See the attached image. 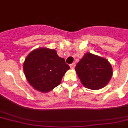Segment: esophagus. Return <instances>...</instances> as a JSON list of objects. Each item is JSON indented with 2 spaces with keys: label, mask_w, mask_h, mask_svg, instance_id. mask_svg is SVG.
I'll list each match as a JSON object with an SVG mask.
<instances>
[{
  "label": "esophagus",
  "mask_w": 128,
  "mask_h": 128,
  "mask_svg": "<svg viewBox=\"0 0 128 128\" xmlns=\"http://www.w3.org/2000/svg\"><path fill=\"white\" fill-rule=\"evenodd\" d=\"M70 68H72V69H74V68L75 67V63H72L70 65Z\"/></svg>",
  "instance_id": "obj_1"
}]
</instances>
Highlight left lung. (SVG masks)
<instances>
[{
  "label": "left lung",
  "instance_id": "1",
  "mask_svg": "<svg viewBox=\"0 0 128 128\" xmlns=\"http://www.w3.org/2000/svg\"><path fill=\"white\" fill-rule=\"evenodd\" d=\"M81 82L86 88L99 90L107 85L112 76V68L106 58L86 53L75 66Z\"/></svg>",
  "mask_w": 128,
  "mask_h": 128
}]
</instances>
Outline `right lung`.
I'll return each mask as SVG.
<instances>
[{
  "label": "right lung",
  "instance_id": "right-lung-1",
  "mask_svg": "<svg viewBox=\"0 0 128 128\" xmlns=\"http://www.w3.org/2000/svg\"><path fill=\"white\" fill-rule=\"evenodd\" d=\"M69 66L55 49L41 47L26 56L23 70L27 82L38 91L48 92L61 83Z\"/></svg>",
  "mask_w": 128,
  "mask_h": 128
}]
</instances>
